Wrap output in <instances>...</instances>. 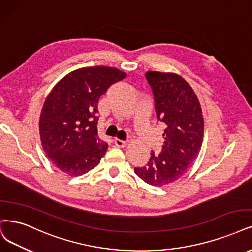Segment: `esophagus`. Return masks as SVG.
I'll list each match as a JSON object with an SVG mask.
<instances>
[{
	"label": "esophagus",
	"instance_id": "1",
	"mask_svg": "<svg viewBox=\"0 0 252 252\" xmlns=\"http://www.w3.org/2000/svg\"><path fill=\"white\" fill-rule=\"evenodd\" d=\"M113 142H114V144H115L116 146H118V147H125V146L127 144L126 141L120 140V139H117V138L114 139Z\"/></svg>",
	"mask_w": 252,
	"mask_h": 252
}]
</instances>
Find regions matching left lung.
<instances>
[{"mask_svg": "<svg viewBox=\"0 0 252 252\" xmlns=\"http://www.w3.org/2000/svg\"><path fill=\"white\" fill-rule=\"evenodd\" d=\"M155 99L157 118L164 124L162 153L135 173L156 187L169 185L185 174L196 160L203 139V117L194 90L181 76L173 72L147 71Z\"/></svg>", "mask_w": 252, "mask_h": 252, "instance_id": "obj_1", "label": "left lung"}]
</instances>
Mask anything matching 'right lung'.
Wrapping results in <instances>:
<instances>
[{
  "instance_id": "obj_1",
  "label": "right lung",
  "mask_w": 252,
  "mask_h": 252,
  "mask_svg": "<svg viewBox=\"0 0 252 252\" xmlns=\"http://www.w3.org/2000/svg\"><path fill=\"white\" fill-rule=\"evenodd\" d=\"M126 73L114 67L79 68L62 78L45 98L39 118L40 140L52 163L70 176L93 169L108 144L97 136V102Z\"/></svg>"
}]
</instances>
